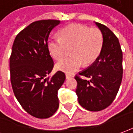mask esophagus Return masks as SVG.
Returning a JSON list of instances; mask_svg holds the SVG:
<instances>
[{
	"instance_id": "esophagus-1",
	"label": "esophagus",
	"mask_w": 133,
	"mask_h": 133,
	"mask_svg": "<svg viewBox=\"0 0 133 133\" xmlns=\"http://www.w3.org/2000/svg\"><path fill=\"white\" fill-rule=\"evenodd\" d=\"M65 77H66L67 79H69V78H72L73 76H72L71 75H69V74H66V76H65Z\"/></svg>"
}]
</instances>
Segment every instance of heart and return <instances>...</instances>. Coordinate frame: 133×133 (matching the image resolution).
Masks as SVG:
<instances>
[{
    "instance_id": "1",
    "label": "heart",
    "mask_w": 133,
    "mask_h": 133,
    "mask_svg": "<svg viewBox=\"0 0 133 133\" xmlns=\"http://www.w3.org/2000/svg\"><path fill=\"white\" fill-rule=\"evenodd\" d=\"M103 44L101 32L97 28L89 29L80 25H70L59 32V38H50L47 47L49 54L55 59L65 55L67 49H70L72 55L59 60L56 64L57 70L68 74L78 70L84 63L89 65L100 55Z\"/></svg>"
}]
</instances>
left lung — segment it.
I'll list each match as a JSON object with an SVG mask.
<instances>
[{
    "label": "left lung",
    "mask_w": 133,
    "mask_h": 133,
    "mask_svg": "<svg viewBox=\"0 0 133 133\" xmlns=\"http://www.w3.org/2000/svg\"><path fill=\"white\" fill-rule=\"evenodd\" d=\"M103 38L100 55L91 66L76 76L79 104L90 111H99L111 104L122 79V51L119 39L106 26L95 22Z\"/></svg>",
    "instance_id": "left-lung-1"
}]
</instances>
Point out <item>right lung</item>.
Instances as JSON below:
<instances>
[{"mask_svg":"<svg viewBox=\"0 0 133 133\" xmlns=\"http://www.w3.org/2000/svg\"><path fill=\"white\" fill-rule=\"evenodd\" d=\"M59 23L46 19L29 25L16 36L10 57L15 97L29 114L39 119L49 118L57 110V91L65 80L62 71L49 76L54 62L47 47L48 38Z\"/></svg>","mask_w":133,"mask_h":133,"instance_id":"add662e5","label":"right lung"}]
</instances>
